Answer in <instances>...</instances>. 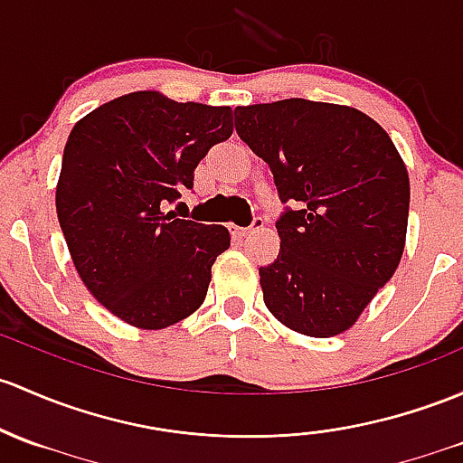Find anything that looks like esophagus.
<instances>
[{
	"instance_id": "esophagus-1",
	"label": "esophagus",
	"mask_w": 463,
	"mask_h": 463,
	"mask_svg": "<svg viewBox=\"0 0 463 463\" xmlns=\"http://www.w3.org/2000/svg\"><path fill=\"white\" fill-rule=\"evenodd\" d=\"M261 226H264V219H261V217H255V219H252V223H250V226H248V228L232 226V235H235V237H246V235H250V232L260 231Z\"/></svg>"
}]
</instances>
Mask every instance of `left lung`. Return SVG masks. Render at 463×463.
Returning <instances> with one entry per match:
<instances>
[{
	"label": "left lung",
	"mask_w": 463,
	"mask_h": 463,
	"mask_svg": "<svg viewBox=\"0 0 463 463\" xmlns=\"http://www.w3.org/2000/svg\"><path fill=\"white\" fill-rule=\"evenodd\" d=\"M235 130L290 203L260 269L266 308L301 335L344 333L402 260L411 184L395 144L359 110L299 97L240 106Z\"/></svg>",
	"instance_id": "1"
}]
</instances>
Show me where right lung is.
<instances>
[{
  "label": "right lung",
  "mask_w": 463,
  "mask_h": 463,
  "mask_svg": "<svg viewBox=\"0 0 463 463\" xmlns=\"http://www.w3.org/2000/svg\"><path fill=\"white\" fill-rule=\"evenodd\" d=\"M231 135L228 106L179 104L153 90L117 97L71 130L57 217L81 281L115 317L159 330L206 299L231 235L166 208Z\"/></svg>",
  "instance_id": "right-lung-1"
}]
</instances>
